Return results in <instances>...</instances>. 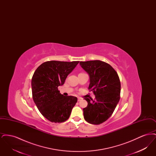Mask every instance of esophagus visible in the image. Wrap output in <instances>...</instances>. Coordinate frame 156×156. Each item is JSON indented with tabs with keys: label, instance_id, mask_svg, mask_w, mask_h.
Wrapping results in <instances>:
<instances>
[{
	"label": "esophagus",
	"instance_id": "34e87169",
	"mask_svg": "<svg viewBox=\"0 0 156 156\" xmlns=\"http://www.w3.org/2000/svg\"><path fill=\"white\" fill-rule=\"evenodd\" d=\"M81 98H80V97H78V101H81Z\"/></svg>",
	"mask_w": 156,
	"mask_h": 156
}]
</instances>
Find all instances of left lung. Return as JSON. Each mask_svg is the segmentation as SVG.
<instances>
[{
    "mask_svg": "<svg viewBox=\"0 0 156 156\" xmlns=\"http://www.w3.org/2000/svg\"><path fill=\"white\" fill-rule=\"evenodd\" d=\"M81 67L89 76L88 89L95 99L85 98L88 105L83 109L85 120L99 125L111 117L119 102L120 82L116 71L109 64L100 60L81 61Z\"/></svg>",
    "mask_w": 156,
    "mask_h": 156,
    "instance_id": "8db88e82",
    "label": "left lung"
}]
</instances>
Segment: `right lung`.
I'll return each instance as SVG.
<instances>
[{
	"instance_id": "obj_1",
	"label": "right lung",
	"mask_w": 156,
	"mask_h": 156,
	"mask_svg": "<svg viewBox=\"0 0 156 156\" xmlns=\"http://www.w3.org/2000/svg\"><path fill=\"white\" fill-rule=\"evenodd\" d=\"M79 61H47L35 71L31 79L33 99L38 109L47 120L64 122L69 118L77 98L64 97L58 87L62 85Z\"/></svg>"
}]
</instances>
